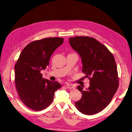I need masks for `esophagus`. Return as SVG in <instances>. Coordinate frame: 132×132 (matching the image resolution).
<instances>
[{"label":"esophagus","mask_w":132,"mask_h":132,"mask_svg":"<svg viewBox=\"0 0 132 132\" xmlns=\"http://www.w3.org/2000/svg\"><path fill=\"white\" fill-rule=\"evenodd\" d=\"M66 87L68 89H73V88H74V87L73 85H66Z\"/></svg>","instance_id":"obj_1"}]
</instances>
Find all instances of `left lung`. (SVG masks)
<instances>
[{"mask_svg": "<svg viewBox=\"0 0 132 132\" xmlns=\"http://www.w3.org/2000/svg\"><path fill=\"white\" fill-rule=\"evenodd\" d=\"M69 42L80 56L82 71L90 80V86L86 90L78 86L82 96L75 105L83 114H96L109 105L118 88L115 59L105 45L93 37H70Z\"/></svg>", "mask_w": 132, "mask_h": 132, "instance_id": "left-lung-1", "label": "left lung"}]
</instances>
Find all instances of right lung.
<instances>
[{"label":"right lung","mask_w":132,"mask_h":132,"mask_svg":"<svg viewBox=\"0 0 132 132\" xmlns=\"http://www.w3.org/2000/svg\"><path fill=\"white\" fill-rule=\"evenodd\" d=\"M64 42V38L50 37L28 44L15 65V84L20 100L28 108L41 111L49 106L54 92L61 86L42 78L41 70L49 65L53 52Z\"/></svg>","instance_id":"obj_1"}]
</instances>
